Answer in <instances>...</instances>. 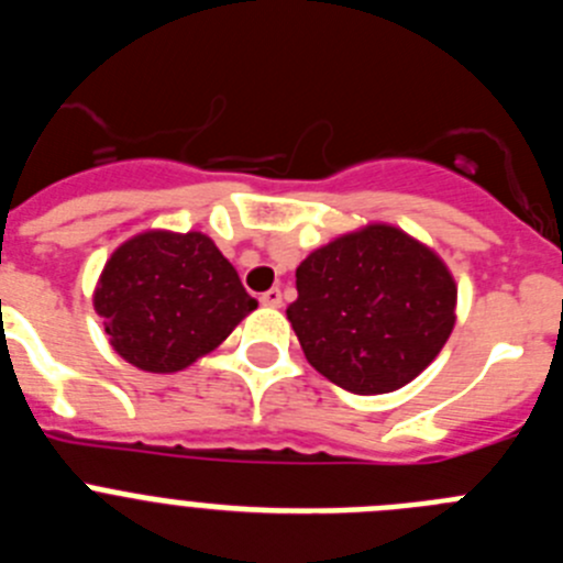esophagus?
I'll return each mask as SVG.
<instances>
[{"label":"esophagus","mask_w":563,"mask_h":563,"mask_svg":"<svg viewBox=\"0 0 563 563\" xmlns=\"http://www.w3.org/2000/svg\"><path fill=\"white\" fill-rule=\"evenodd\" d=\"M258 301H262L265 307H282V301H285V298H282V290H278V287H271V290L258 296Z\"/></svg>","instance_id":"esophagus-1"}]
</instances>
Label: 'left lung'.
Instances as JSON below:
<instances>
[{
    "label": "left lung",
    "mask_w": 563,
    "mask_h": 563,
    "mask_svg": "<svg viewBox=\"0 0 563 563\" xmlns=\"http://www.w3.org/2000/svg\"><path fill=\"white\" fill-rule=\"evenodd\" d=\"M287 307L310 366L355 395L415 380L449 341L456 282L440 256L386 222L343 233L296 267Z\"/></svg>",
    "instance_id": "8db88e82"
}]
</instances>
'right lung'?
Returning <instances> with one entry per match:
<instances>
[{
	"mask_svg": "<svg viewBox=\"0 0 563 563\" xmlns=\"http://www.w3.org/2000/svg\"><path fill=\"white\" fill-rule=\"evenodd\" d=\"M92 305L123 361L168 375L217 350L256 298L206 233L146 231L109 256Z\"/></svg>",
	"mask_w": 563,
	"mask_h": 563,
	"instance_id": "add662e5",
	"label": "right lung"
}]
</instances>
